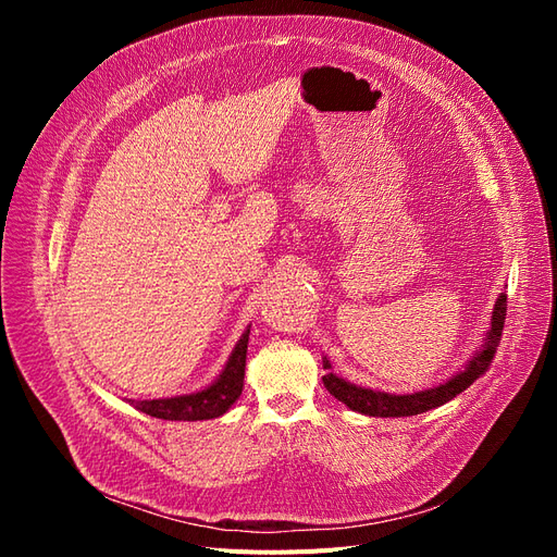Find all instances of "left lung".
<instances>
[{
    "instance_id": "obj_1",
    "label": "left lung",
    "mask_w": 557,
    "mask_h": 557,
    "mask_svg": "<svg viewBox=\"0 0 557 557\" xmlns=\"http://www.w3.org/2000/svg\"><path fill=\"white\" fill-rule=\"evenodd\" d=\"M504 318H507V295H499L495 301V309L491 315V330L485 332L483 346L469 358L462 372L450 376L446 383L434 385L430 391H420L411 395H391V393H381L372 391V387H362L356 383H348L342 376H336L330 372L332 364L327 358H323V367L327 369V374L323 376V383L339 401H344L348 409L364 413V416H379V418H401V416H416V413H425L430 409L442 407V404L450 401L453 397H458L465 393L467 387L474 383L479 376H483L491 367L497 346L502 342V330H504Z\"/></svg>"
}]
</instances>
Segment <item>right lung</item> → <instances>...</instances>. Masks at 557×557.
Instances as JSON below:
<instances>
[{"instance_id": "obj_1", "label": "right lung", "mask_w": 557, "mask_h": 557, "mask_svg": "<svg viewBox=\"0 0 557 557\" xmlns=\"http://www.w3.org/2000/svg\"><path fill=\"white\" fill-rule=\"evenodd\" d=\"M248 334L250 330L242 334V339L237 342V346H234L221 376H218L211 385H207L205 391L164 397V399H141V401L129 399L134 404V409L162 420H209V418L223 416L232 404L239 399L244 391Z\"/></svg>"}]
</instances>
